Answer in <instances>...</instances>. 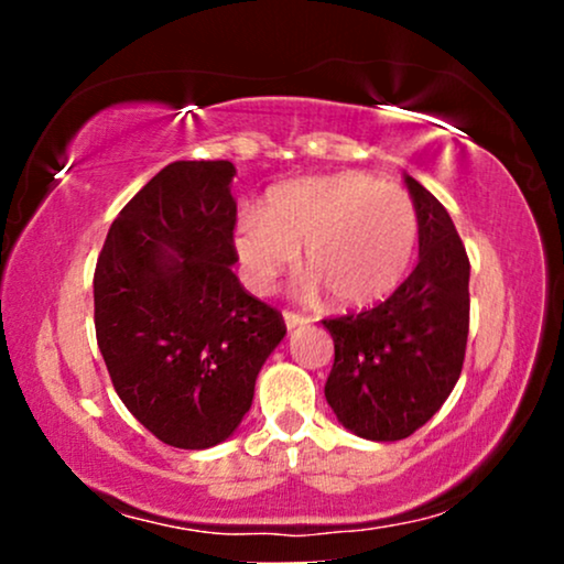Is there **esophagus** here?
I'll return each mask as SVG.
<instances>
[{
	"mask_svg": "<svg viewBox=\"0 0 564 564\" xmlns=\"http://www.w3.org/2000/svg\"><path fill=\"white\" fill-rule=\"evenodd\" d=\"M282 318H284V326H288L290 330L292 328H297V326H305L307 321V315H303V313H295V311H282Z\"/></svg>",
	"mask_w": 564,
	"mask_h": 564,
	"instance_id": "esophagus-1",
	"label": "esophagus"
}]
</instances>
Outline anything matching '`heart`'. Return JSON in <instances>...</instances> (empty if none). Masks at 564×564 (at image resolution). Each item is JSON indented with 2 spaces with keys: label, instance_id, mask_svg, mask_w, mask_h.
Listing matches in <instances>:
<instances>
[{
  "label": "heart",
  "instance_id": "b5f03b06",
  "mask_svg": "<svg viewBox=\"0 0 564 564\" xmlns=\"http://www.w3.org/2000/svg\"><path fill=\"white\" fill-rule=\"evenodd\" d=\"M421 238V215L398 184L334 174L284 184L261 215L236 228V251L253 288L269 290L300 251V269L336 305L359 307L390 295Z\"/></svg>",
  "mask_w": 564,
  "mask_h": 564
}]
</instances>
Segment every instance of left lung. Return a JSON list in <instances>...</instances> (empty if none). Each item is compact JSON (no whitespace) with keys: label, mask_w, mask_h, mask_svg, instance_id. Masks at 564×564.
<instances>
[{"label":"left lung","mask_w":564,"mask_h":564,"mask_svg":"<svg viewBox=\"0 0 564 564\" xmlns=\"http://www.w3.org/2000/svg\"><path fill=\"white\" fill-rule=\"evenodd\" d=\"M421 215L419 264L388 300L323 318L334 336L326 400L361 438L398 442L449 398L469 334V259L449 213L405 176Z\"/></svg>","instance_id":"left-lung-1"}]
</instances>
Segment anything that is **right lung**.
<instances>
[{
	"instance_id": "add662e5",
	"label": "right lung",
	"mask_w": 564,
	"mask_h": 564,
	"mask_svg": "<svg viewBox=\"0 0 564 564\" xmlns=\"http://www.w3.org/2000/svg\"><path fill=\"white\" fill-rule=\"evenodd\" d=\"M230 161H174L107 230L95 269V330L112 388L159 442L207 449L251 408L282 313L230 264Z\"/></svg>"
}]
</instances>
